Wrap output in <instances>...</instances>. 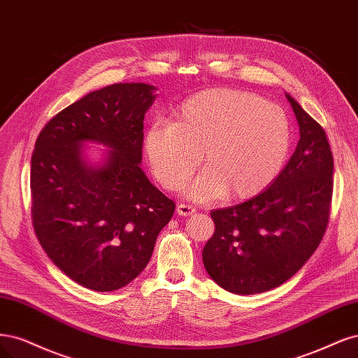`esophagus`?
<instances>
[{
	"label": "esophagus",
	"mask_w": 358,
	"mask_h": 358,
	"mask_svg": "<svg viewBox=\"0 0 358 358\" xmlns=\"http://www.w3.org/2000/svg\"><path fill=\"white\" fill-rule=\"evenodd\" d=\"M194 211H196L194 206L187 205V203H178V206H177V213H178L180 215H184V217L194 214Z\"/></svg>",
	"instance_id": "1"
}]
</instances>
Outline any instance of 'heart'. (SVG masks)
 Instances as JSON below:
<instances>
[{
	"mask_svg": "<svg viewBox=\"0 0 358 358\" xmlns=\"http://www.w3.org/2000/svg\"><path fill=\"white\" fill-rule=\"evenodd\" d=\"M144 143L164 187H181L203 156L205 169L186 194L196 201L224 193L247 199L280 174L290 152L292 126L281 107L256 94L211 89L184 101L172 124L152 126Z\"/></svg>",
	"mask_w": 358,
	"mask_h": 358,
	"instance_id": "obj_1",
	"label": "heart"
}]
</instances>
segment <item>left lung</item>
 <instances>
[{
	"label": "left lung",
	"mask_w": 358,
	"mask_h": 358,
	"mask_svg": "<svg viewBox=\"0 0 358 358\" xmlns=\"http://www.w3.org/2000/svg\"><path fill=\"white\" fill-rule=\"evenodd\" d=\"M299 124L293 156L255 198L211 211L215 232L203 266L224 290L256 294L284 284L314 255L326 232L333 156L324 129L285 94Z\"/></svg>",
	"instance_id": "left-lung-1"
}]
</instances>
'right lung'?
<instances>
[{
    "mask_svg": "<svg viewBox=\"0 0 358 358\" xmlns=\"http://www.w3.org/2000/svg\"><path fill=\"white\" fill-rule=\"evenodd\" d=\"M156 87L117 83L90 92L44 126L31 157L32 223L50 260L94 292L140 275L176 202L144 171V116ZM107 146L90 163L84 144Z\"/></svg>",
    "mask_w": 358,
    "mask_h": 358,
    "instance_id": "right-lung-1",
    "label": "right lung"
}]
</instances>
